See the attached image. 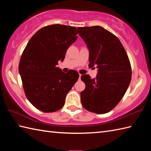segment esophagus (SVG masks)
I'll use <instances>...</instances> for the list:
<instances>
[{"mask_svg": "<svg viewBox=\"0 0 151 151\" xmlns=\"http://www.w3.org/2000/svg\"><path fill=\"white\" fill-rule=\"evenodd\" d=\"M81 76H82V75H81V74H79V79L81 80Z\"/></svg>", "mask_w": 151, "mask_h": 151, "instance_id": "esophagus-1", "label": "esophagus"}]
</instances>
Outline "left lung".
I'll return each mask as SVG.
<instances>
[{"label": "left lung", "instance_id": "left-lung-1", "mask_svg": "<svg viewBox=\"0 0 151 151\" xmlns=\"http://www.w3.org/2000/svg\"><path fill=\"white\" fill-rule=\"evenodd\" d=\"M89 52V65L97 66V75H82L86 88L81 93L86 110L108 113L123 97L131 81L132 69L126 50L118 38L100 26L78 27Z\"/></svg>", "mask_w": 151, "mask_h": 151}]
</instances>
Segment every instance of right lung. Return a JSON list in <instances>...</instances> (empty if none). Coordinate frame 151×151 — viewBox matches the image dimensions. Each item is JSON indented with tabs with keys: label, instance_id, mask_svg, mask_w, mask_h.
<instances>
[{
	"label": "right lung",
	"instance_id": "right-lung-1",
	"mask_svg": "<svg viewBox=\"0 0 151 151\" xmlns=\"http://www.w3.org/2000/svg\"><path fill=\"white\" fill-rule=\"evenodd\" d=\"M75 27L52 24L38 30L22 54L19 72L28 100L43 112L59 110L68 92L78 81L76 70L67 73L57 67L77 39Z\"/></svg>",
	"mask_w": 151,
	"mask_h": 151
}]
</instances>
